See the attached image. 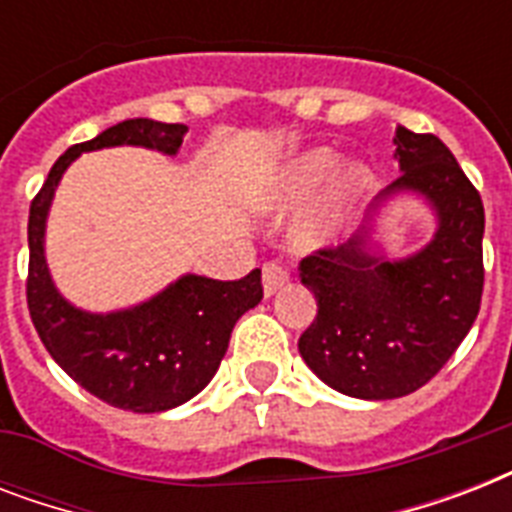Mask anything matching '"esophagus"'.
I'll return each instance as SVG.
<instances>
[{"instance_id":"obj_1","label":"esophagus","mask_w":512,"mask_h":512,"mask_svg":"<svg viewBox=\"0 0 512 512\" xmlns=\"http://www.w3.org/2000/svg\"><path fill=\"white\" fill-rule=\"evenodd\" d=\"M289 281V273L287 268L281 263H276V260H271V263L263 265V292L265 297H273L276 292H279L284 284Z\"/></svg>"}]
</instances>
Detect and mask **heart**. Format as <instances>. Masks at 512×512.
Wrapping results in <instances>:
<instances>
[{"instance_id": "heart-1", "label": "heart", "mask_w": 512, "mask_h": 512, "mask_svg": "<svg viewBox=\"0 0 512 512\" xmlns=\"http://www.w3.org/2000/svg\"><path fill=\"white\" fill-rule=\"evenodd\" d=\"M332 148H311L284 164L271 191L276 209H295L311 201L295 228L303 249H324L335 244L345 223L372 185V172L361 162H345Z\"/></svg>"}]
</instances>
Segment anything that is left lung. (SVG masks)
<instances>
[{"mask_svg": "<svg viewBox=\"0 0 512 512\" xmlns=\"http://www.w3.org/2000/svg\"><path fill=\"white\" fill-rule=\"evenodd\" d=\"M396 177L372 209L398 193L420 196L436 215L433 239L390 260L372 223L300 263V281L319 305L297 348L329 388L388 401L422 388L460 348L484 292V204L436 135L396 127ZM374 220V217H372Z\"/></svg>", "mask_w": 512, "mask_h": 512, "instance_id": "obj_1", "label": "left lung"}]
</instances>
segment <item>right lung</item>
<instances>
[{
  "mask_svg": "<svg viewBox=\"0 0 512 512\" xmlns=\"http://www.w3.org/2000/svg\"><path fill=\"white\" fill-rule=\"evenodd\" d=\"M185 124L127 119L98 138L76 143L52 164L28 212V313L44 348L63 372L100 401L138 414H156L191 401L223 361L236 321L263 300L260 268L239 281L185 273L146 303L90 313L60 295L44 257L52 196L68 164L87 151L140 146L175 156Z\"/></svg>",
  "mask_w": 512,
  "mask_h": 512,
  "instance_id": "right-lung-1",
  "label": "right lung"
}]
</instances>
